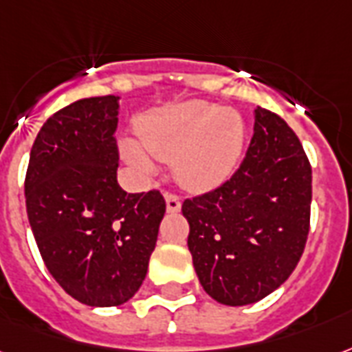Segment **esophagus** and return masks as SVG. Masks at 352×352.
Segmentation results:
<instances>
[{"label":"esophagus","mask_w":352,"mask_h":352,"mask_svg":"<svg viewBox=\"0 0 352 352\" xmlns=\"http://www.w3.org/2000/svg\"><path fill=\"white\" fill-rule=\"evenodd\" d=\"M166 210L170 214H175V212L181 210V199L175 194H170V192L166 194Z\"/></svg>","instance_id":"1"}]
</instances>
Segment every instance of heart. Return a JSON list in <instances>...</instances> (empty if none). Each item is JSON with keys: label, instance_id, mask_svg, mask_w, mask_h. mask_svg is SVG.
Masks as SVG:
<instances>
[{"label": "heart", "instance_id": "b5f03b06", "mask_svg": "<svg viewBox=\"0 0 352 352\" xmlns=\"http://www.w3.org/2000/svg\"><path fill=\"white\" fill-rule=\"evenodd\" d=\"M138 140L122 142V155L134 170L153 173L151 157L173 160L177 181L188 188H208L223 181L240 158L243 125L234 112L216 104L188 101L144 118Z\"/></svg>", "mask_w": 352, "mask_h": 352}]
</instances>
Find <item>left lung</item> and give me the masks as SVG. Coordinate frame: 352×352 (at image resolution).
<instances>
[{"mask_svg": "<svg viewBox=\"0 0 352 352\" xmlns=\"http://www.w3.org/2000/svg\"><path fill=\"white\" fill-rule=\"evenodd\" d=\"M310 203L312 168L297 134L277 114L254 109L253 138L234 175L182 203L206 294L243 307L275 292L305 251Z\"/></svg>", "mask_w": 352, "mask_h": 352, "instance_id": "1", "label": "left lung"}]
</instances>
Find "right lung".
I'll return each instance as SVG.
<instances>
[{
	"instance_id": "right-lung-1",
	"label": "right lung",
	"mask_w": 352,
	"mask_h": 352,
	"mask_svg": "<svg viewBox=\"0 0 352 352\" xmlns=\"http://www.w3.org/2000/svg\"><path fill=\"white\" fill-rule=\"evenodd\" d=\"M116 96L79 99L42 125L25 175L27 218L47 272L88 307L127 302L144 283L166 203L118 184Z\"/></svg>"
}]
</instances>
